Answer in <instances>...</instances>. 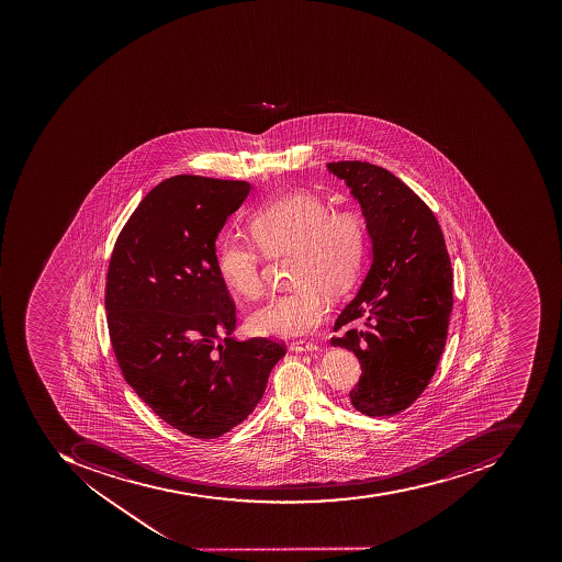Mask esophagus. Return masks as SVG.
<instances>
[{"instance_id":"1","label":"esophagus","mask_w":562,"mask_h":562,"mask_svg":"<svg viewBox=\"0 0 562 562\" xmlns=\"http://www.w3.org/2000/svg\"><path fill=\"white\" fill-rule=\"evenodd\" d=\"M292 352H315V350H319V346L313 342H295L291 344Z\"/></svg>"}]
</instances>
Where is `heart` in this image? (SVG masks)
<instances>
[{
    "mask_svg": "<svg viewBox=\"0 0 562 562\" xmlns=\"http://www.w3.org/2000/svg\"><path fill=\"white\" fill-rule=\"evenodd\" d=\"M251 240L223 237L216 265L225 285L235 294H263V256L294 252L289 291L280 292L249 316L256 335L304 337L327 318V294L349 292L361 277L368 252L367 225L350 210H334L322 195L295 191L263 204L249 218Z\"/></svg>",
    "mask_w": 562,
    "mask_h": 562,
    "instance_id": "obj_1",
    "label": "heart"
}]
</instances>
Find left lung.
<instances>
[{
  "label": "left lung",
  "mask_w": 562,
  "mask_h": 562,
  "mask_svg": "<svg viewBox=\"0 0 562 562\" xmlns=\"http://www.w3.org/2000/svg\"><path fill=\"white\" fill-rule=\"evenodd\" d=\"M327 168L361 204L374 256L358 295L335 322V331L349 330L331 344L361 362L352 406L373 418L394 416L423 394L446 347L454 306L449 252L434 212L394 173L367 161Z\"/></svg>",
  "instance_id": "left-lung-1"
}]
</instances>
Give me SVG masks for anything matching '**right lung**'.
<instances>
[{"mask_svg":"<svg viewBox=\"0 0 562 562\" xmlns=\"http://www.w3.org/2000/svg\"><path fill=\"white\" fill-rule=\"evenodd\" d=\"M249 191L244 180H164L120 231L108 265L104 306L120 370L159 418L194 438L243 423L286 352L270 337H231L235 303L215 240Z\"/></svg>","mask_w":562,"mask_h":562,"instance_id":"add662e5","label":"right lung"}]
</instances>
